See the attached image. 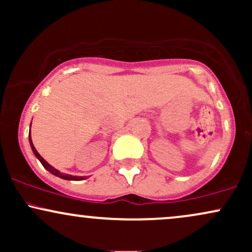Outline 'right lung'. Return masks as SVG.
Instances as JSON below:
<instances>
[{
	"label": "right lung",
	"mask_w": 252,
	"mask_h": 252,
	"mask_svg": "<svg viewBox=\"0 0 252 252\" xmlns=\"http://www.w3.org/2000/svg\"><path fill=\"white\" fill-rule=\"evenodd\" d=\"M32 124V123H31ZM30 143H31V147H32V150H33V153H34V155L36 156V158L37 160L40 161V162H41V164L43 167H45L46 169L48 170V172L51 173V174H53V175H56V176H58V178H62V179H63V180H76V181H79V180H85V176H76V175H70V174H65V173H62V172H59V170L58 169H56L54 168V167H52L50 163L47 162V161L45 160V158H42L41 155L39 154V153H37V150L35 149V147H34V144H33V142H32V137H31V132H30Z\"/></svg>",
	"instance_id": "right-lung-1"
}]
</instances>
